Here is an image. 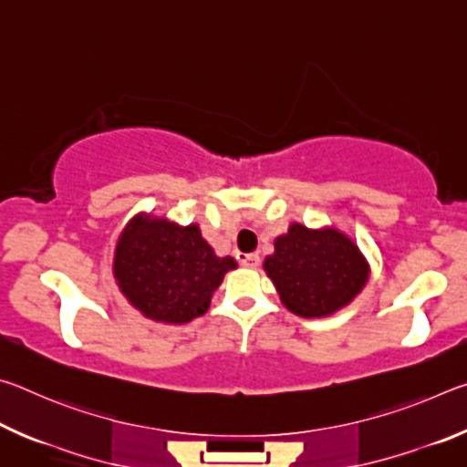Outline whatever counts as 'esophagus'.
Returning a JSON list of instances; mask_svg holds the SVG:
<instances>
[{
    "mask_svg": "<svg viewBox=\"0 0 467 467\" xmlns=\"http://www.w3.org/2000/svg\"><path fill=\"white\" fill-rule=\"evenodd\" d=\"M239 262H241V265H244V267H257L259 265V255L257 253H244V255H241L239 257Z\"/></svg>",
    "mask_w": 467,
    "mask_h": 467,
    "instance_id": "esophagus-1",
    "label": "esophagus"
}]
</instances>
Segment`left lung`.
I'll use <instances>...</instances> for the list:
<instances>
[{
	"mask_svg": "<svg viewBox=\"0 0 467 467\" xmlns=\"http://www.w3.org/2000/svg\"><path fill=\"white\" fill-rule=\"evenodd\" d=\"M264 270L282 305L305 319L329 317L365 288L370 265L358 244L336 226L306 228L292 223L275 236Z\"/></svg>",
	"mask_w": 467,
	"mask_h": 467,
	"instance_id": "8db88e82",
	"label": "left lung"
}]
</instances>
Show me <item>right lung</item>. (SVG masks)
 <instances>
[{
  "label": "right lung",
  "mask_w": 467,
  "mask_h": 467,
  "mask_svg": "<svg viewBox=\"0 0 467 467\" xmlns=\"http://www.w3.org/2000/svg\"><path fill=\"white\" fill-rule=\"evenodd\" d=\"M234 267L231 255H216L197 224L181 226L152 214L130 220L113 259L115 282L133 309L175 326L208 311L212 295Z\"/></svg>",
  "instance_id": "right-lung-1"
}]
</instances>
